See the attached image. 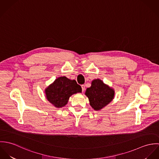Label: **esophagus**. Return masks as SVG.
Masks as SVG:
<instances>
[{
  "mask_svg": "<svg viewBox=\"0 0 159 159\" xmlns=\"http://www.w3.org/2000/svg\"><path fill=\"white\" fill-rule=\"evenodd\" d=\"M81 88H82V91L83 92H84V91H85V85H84V84H83V85H81Z\"/></svg>",
  "mask_w": 159,
  "mask_h": 159,
  "instance_id": "esophagus-1",
  "label": "esophagus"
}]
</instances>
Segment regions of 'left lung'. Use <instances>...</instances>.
I'll return each mask as SVG.
<instances>
[{"label": "left lung", "mask_w": 159, "mask_h": 159, "mask_svg": "<svg viewBox=\"0 0 159 159\" xmlns=\"http://www.w3.org/2000/svg\"><path fill=\"white\" fill-rule=\"evenodd\" d=\"M85 94L89 98L91 107L95 110H100L108 105L114 98V91L99 80L92 81L91 86Z\"/></svg>", "instance_id": "8db88e82"}]
</instances>
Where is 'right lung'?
Returning <instances> with one entry per match:
<instances>
[{
  "mask_svg": "<svg viewBox=\"0 0 159 159\" xmlns=\"http://www.w3.org/2000/svg\"><path fill=\"white\" fill-rule=\"evenodd\" d=\"M82 89L75 80H69L66 76L59 77L45 90L46 98L54 107L61 108L68 102L70 97Z\"/></svg>",
  "mask_w": 159,
  "mask_h": 159,
  "instance_id": "add662e5",
  "label": "right lung"
}]
</instances>
